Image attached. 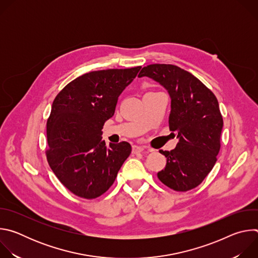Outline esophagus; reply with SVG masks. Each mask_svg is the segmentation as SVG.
Masks as SVG:
<instances>
[{
  "label": "esophagus",
  "instance_id": "1",
  "mask_svg": "<svg viewBox=\"0 0 258 258\" xmlns=\"http://www.w3.org/2000/svg\"><path fill=\"white\" fill-rule=\"evenodd\" d=\"M144 150H145V148H144V147H142V146H137V145L133 146V153H134V154L141 153V152H143Z\"/></svg>",
  "mask_w": 258,
  "mask_h": 258
}]
</instances>
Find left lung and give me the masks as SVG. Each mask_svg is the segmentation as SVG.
Segmentation results:
<instances>
[{
  "mask_svg": "<svg viewBox=\"0 0 258 258\" xmlns=\"http://www.w3.org/2000/svg\"><path fill=\"white\" fill-rule=\"evenodd\" d=\"M139 78L159 83L169 94V130L178 143L166 157L158 178L168 188L186 192L199 186L211 171L220 149L223 116L214 94L192 73L171 64H151L142 68Z\"/></svg>",
  "mask_w": 258,
  "mask_h": 258,
  "instance_id": "left-lung-1",
  "label": "left lung"
}]
</instances>
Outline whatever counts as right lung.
I'll return each instance as SVG.
<instances>
[{
  "mask_svg": "<svg viewBox=\"0 0 258 258\" xmlns=\"http://www.w3.org/2000/svg\"><path fill=\"white\" fill-rule=\"evenodd\" d=\"M140 69L85 73L65 86L53 102L47 121V160L62 185L79 197L95 199L104 194L132 152L127 142L107 146L102 128Z\"/></svg>",
  "mask_w": 258,
  "mask_h": 258,
  "instance_id": "obj_1",
  "label": "right lung"
}]
</instances>
